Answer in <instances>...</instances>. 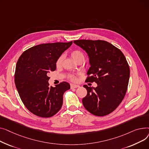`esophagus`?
Masks as SVG:
<instances>
[{
  "label": "esophagus",
  "mask_w": 149,
  "mask_h": 149,
  "mask_svg": "<svg viewBox=\"0 0 149 149\" xmlns=\"http://www.w3.org/2000/svg\"><path fill=\"white\" fill-rule=\"evenodd\" d=\"M70 86H71V88H78V87H79V85H75V84H71Z\"/></svg>",
  "instance_id": "obj_1"
}]
</instances>
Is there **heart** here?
<instances>
[{"mask_svg":"<svg viewBox=\"0 0 149 149\" xmlns=\"http://www.w3.org/2000/svg\"><path fill=\"white\" fill-rule=\"evenodd\" d=\"M71 56L73 59L76 63H78L79 61H83L84 60V55L82 52L79 50H75L71 52ZM63 60V55L60 56L56 61V66L59 67L62 64V62ZM69 79L73 81L76 82L77 81V76L74 74H70L68 76Z\"/></svg>","mask_w":149,"mask_h":149,"instance_id":"b5f03b06","label":"heart"}]
</instances>
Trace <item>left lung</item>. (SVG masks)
<instances>
[{
    "label": "left lung",
    "mask_w": 149,
    "mask_h": 149,
    "mask_svg": "<svg viewBox=\"0 0 149 149\" xmlns=\"http://www.w3.org/2000/svg\"><path fill=\"white\" fill-rule=\"evenodd\" d=\"M73 42L89 57L91 67L86 82L97 84L95 88L84 85L87 94L82 99L83 105L94 116H107L125 96L130 76L126 59L119 49L106 41L80 40Z\"/></svg>",
    "instance_id": "1"
}]
</instances>
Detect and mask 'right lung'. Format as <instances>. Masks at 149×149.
<instances>
[{
  "mask_svg": "<svg viewBox=\"0 0 149 149\" xmlns=\"http://www.w3.org/2000/svg\"><path fill=\"white\" fill-rule=\"evenodd\" d=\"M46 43L25 50L19 58L14 75L20 99L30 112L40 117L54 116L63 105V94L70 88L66 82L49 86L48 73L56 70V61L72 45Z\"/></svg>",
  "mask_w": 149,
  "mask_h": 149,
  "instance_id": "add662e5",
  "label": "right lung"
}]
</instances>
